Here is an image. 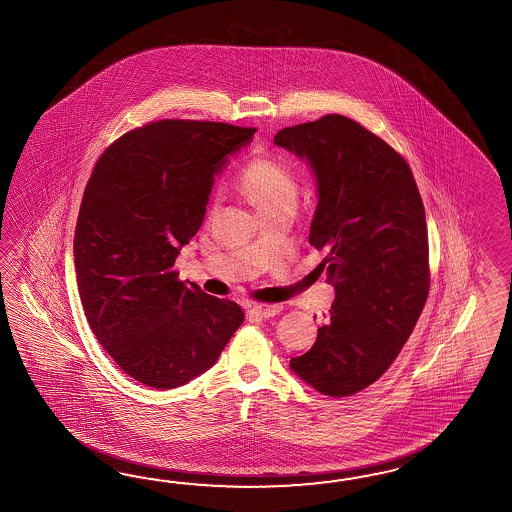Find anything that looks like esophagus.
Segmentation results:
<instances>
[{"label":"esophagus","instance_id":"1","mask_svg":"<svg viewBox=\"0 0 512 512\" xmlns=\"http://www.w3.org/2000/svg\"><path fill=\"white\" fill-rule=\"evenodd\" d=\"M281 311H283L281 303H255L251 307V312H255L261 318H272V316L279 314Z\"/></svg>","mask_w":512,"mask_h":512}]
</instances>
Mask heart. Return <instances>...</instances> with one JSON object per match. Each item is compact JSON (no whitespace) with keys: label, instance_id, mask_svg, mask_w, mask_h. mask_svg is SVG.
<instances>
[{"label":"heart","instance_id":"heart-1","mask_svg":"<svg viewBox=\"0 0 512 512\" xmlns=\"http://www.w3.org/2000/svg\"><path fill=\"white\" fill-rule=\"evenodd\" d=\"M238 188L257 211H274L285 205H294L298 198V181L287 163L272 155L253 157L238 174ZM218 194L214 196V203Z\"/></svg>","mask_w":512,"mask_h":512}]
</instances>
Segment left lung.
<instances>
[{
  "mask_svg": "<svg viewBox=\"0 0 512 512\" xmlns=\"http://www.w3.org/2000/svg\"><path fill=\"white\" fill-rule=\"evenodd\" d=\"M275 146L305 159L318 185L309 242L335 287L327 324L290 370L346 398L396 361L429 294L424 203L407 161L342 114L281 129Z\"/></svg>",
  "mask_w": 512,
  "mask_h": 512,
  "instance_id": "obj_1",
  "label": "left lung"
}]
</instances>
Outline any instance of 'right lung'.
<instances>
[{"instance_id":"1","label":"right lung","mask_w":512,"mask_h":512,"mask_svg":"<svg viewBox=\"0 0 512 512\" xmlns=\"http://www.w3.org/2000/svg\"><path fill=\"white\" fill-rule=\"evenodd\" d=\"M255 131L161 120L118 138L92 170L75 225L79 298L98 342L142 385H187L244 322L235 301L172 268L203 224L214 175Z\"/></svg>"}]
</instances>
